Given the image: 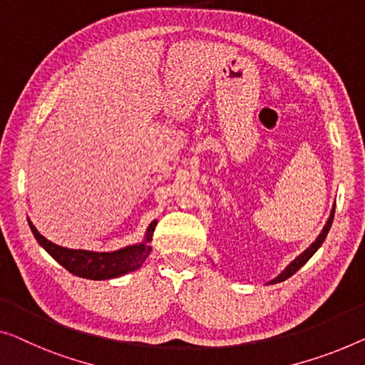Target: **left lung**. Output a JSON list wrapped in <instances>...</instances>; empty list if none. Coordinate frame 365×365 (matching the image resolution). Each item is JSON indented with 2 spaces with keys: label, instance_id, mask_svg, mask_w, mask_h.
<instances>
[{
  "label": "left lung",
  "instance_id": "1",
  "mask_svg": "<svg viewBox=\"0 0 365 365\" xmlns=\"http://www.w3.org/2000/svg\"><path fill=\"white\" fill-rule=\"evenodd\" d=\"M334 208H336V205H333V210H331V215H329V217H328V221H326V225H324V227H323V231L319 232V236L314 239V241L309 244V247L308 249H304V251L298 255V257L295 259V260H292L290 264L287 265V267L280 272L279 275L275 277V279H272L267 285H274V284H280V282H284V280H287V279H290V277L295 274V272L298 270V269H302L304 264L308 262L309 259H312V255L318 251L319 247H322V244H323V241L326 239V236H328V232H329V227H331V225H333V217H334Z\"/></svg>",
  "mask_w": 365,
  "mask_h": 365
}]
</instances>
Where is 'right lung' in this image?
<instances>
[{"label":"right lung","mask_w":365,"mask_h":365,"mask_svg":"<svg viewBox=\"0 0 365 365\" xmlns=\"http://www.w3.org/2000/svg\"><path fill=\"white\" fill-rule=\"evenodd\" d=\"M31 231L37 242L46 249V251L57 260L62 267L67 269L70 274L83 277V279L90 280H108V279H116L124 274H129L135 269H139L144 264V260L148 259L150 252L149 242L152 241V235L157 226V221L154 220L149 225L145 236L139 244H130L123 249L113 252H95V251H85V249H68L57 246L43 237L39 231L36 230V226L32 225L29 217Z\"/></svg>","instance_id":"right-lung-1"}]
</instances>
